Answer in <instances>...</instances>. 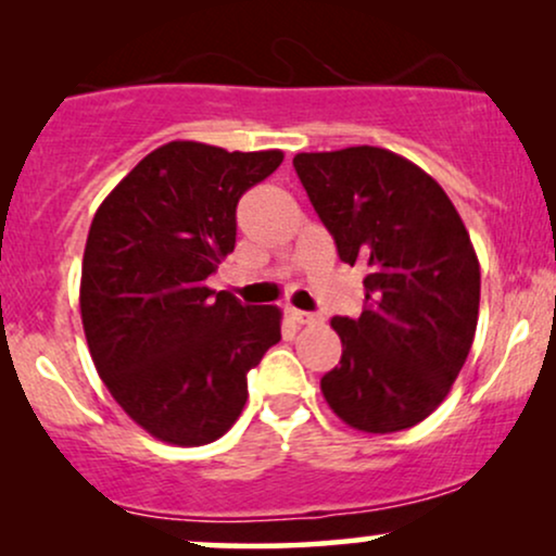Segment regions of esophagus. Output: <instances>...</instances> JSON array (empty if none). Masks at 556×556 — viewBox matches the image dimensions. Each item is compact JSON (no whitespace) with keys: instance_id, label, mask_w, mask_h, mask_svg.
Listing matches in <instances>:
<instances>
[{"instance_id":"1","label":"esophagus","mask_w":556,"mask_h":556,"mask_svg":"<svg viewBox=\"0 0 556 556\" xmlns=\"http://www.w3.org/2000/svg\"><path fill=\"white\" fill-rule=\"evenodd\" d=\"M290 318L300 327H311V324H318L321 321V316L318 314H311V311H298V308H290Z\"/></svg>"}]
</instances>
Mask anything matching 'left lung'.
<instances>
[{"label": "left lung", "instance_id": "1", "mask_svg": "<svg viewBox=\"0 0 556 556\" xmlns=\"http://www.w3.org/2000/svg\"><path fill=\"white\" fill-rule=\"evenodd\" d=\"M295 172L344 264L366 269L358 318H331L340 366L324 400L350 429L392 433L429 418L476 337L481 266L442 185L376 146L295 154Z\"/></svg>", "mask_w": 556, "mask_h": 556}]
</instances>
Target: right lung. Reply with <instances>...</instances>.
Segmentation results:
<instances>
[{
    "label": "right lung",
    "instance_id": "right-lung-1",
    "mask_svg": "<svg viewBox=\"0 0 556 556\" xmlns=\"http://www.w3.org/2000/svg\"><path fill=\"white\" fill-rule=\"evenodd\" d=\"M282 151L159 146L104 198L88 229L80 318L101 381L159 442L225 437L248 400V371L282 340L277 305L206 287L235 251V208Z\"/></svg>",
    "mask_w": 556,
    "mask_h": 556
}]
</instances>
